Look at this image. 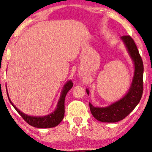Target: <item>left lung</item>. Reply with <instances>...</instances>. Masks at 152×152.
Masks as SVG:
<instances>
[{
  "label": "left lung",
  "instance_id": "1",
  "mask_svg": "<svg viewBox=\"0 0 152 152\" xmlns=\"http://www.w3.org/2000/svg\"><path fill=\"white\" fill-rule=\"evenodd\" d=\"M134 63L135 71L132 84L128 93L121 99L105 107H94L89 102L90 110L94 117L98 121L115 123L126 117L140 100L143 93V62L136 45L129 35L121 37ZM88 95L89 91L86 89Z\"/></svg>",
  "mask_w": 152,
  "mask_h": 152
}]
</instances>
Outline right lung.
I'll use <instances>...</instances> for the list:
<instances>
[{
	"label": "right lung",
	"mask_w": 152,
	"mask_h": 152,
	"mask_svg": "<svg viewBox=\"0 0 152 152\" xmlns=\"http://www.w3.org/2000/svg\"><path fill=\"white\" fill-rule=\"evenodd\" d=\"M73 86L72 81H68L67 83L65 84L63 88V91L61 94L60 99H59L58 104H57V107L54 112L44 117H31V116L27 115L23 113L19 109H17L10 99L9 96L7 95L8 99L10 103L12 105L14 108L17 110V112L20 115L25 121H26L29 125L32 126L39 128V129H47V128H52L56 126L58 124L61 123L64 117L65 113V98L69 90Z\"/></svg>",
	"instance_id": "1"
}]
</instances>
